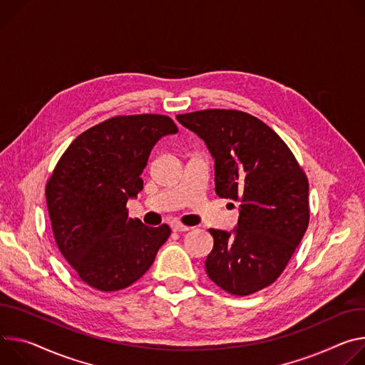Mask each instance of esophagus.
Returning a JSON list of instances; mask_svg holds the SVG:
<instances>
[{
	"mask_svg": "<svg viewBox=\"0 0 365 365\" xmlns=\"http://www.w3.org/2000/svg\"><path fill=\"white\" fill-rule=\"evenodd\" d=\"M171 229H173L174 232H187L190 227L185 226V225H182V223H180V222H173V223H171Z\"/></svg>",
	"mask_w": 365,
	"mask_h": 365,
	"instance_id": "1",
	"label": "esophagus"
}]
</instances>
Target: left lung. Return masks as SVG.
Returning <instances> with one entry per match:
<instances>
[{
    "label": "left lung",
    "mask_w": 365,
    "mask_h": 365,
    "mask_svg": "<svg viewBox=\"0 0 365 365\" xmlns=\"http://www.w3.org/2000/svg\"><path fill=\"white\" fill-rule=\"evenodd\" d=\"M215 158L216 194L239 201L233 232L215 239L206 272L220 289L248 296L281 275L309 225V181L294 155L259 118L239 110L178 114Z\"/></svg>",
    "instance_id": "8db88e82"
}]
</instances>
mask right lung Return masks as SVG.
I'll return each instance as SVG.
<instances>
[{
  "mask_svg": "<svg viewBox=\"0 0 365 365\" xmlns=\"http://www.w3.org/2000/svg\"><path fill=\"white\" fill-rule=\"evenodd\" d=\"M160 114L111 117L81 133L65 150L48 184L46 201L56 245L78 277L100 292L132 286L171 235L168 225L145 226L126 203L155 143L177 133Z\"/></svg>",
  "mask_w": 365,
  "mask_h": 365,
  "instance_id": "1",
  "label": "right lung"
}]
</instances>
